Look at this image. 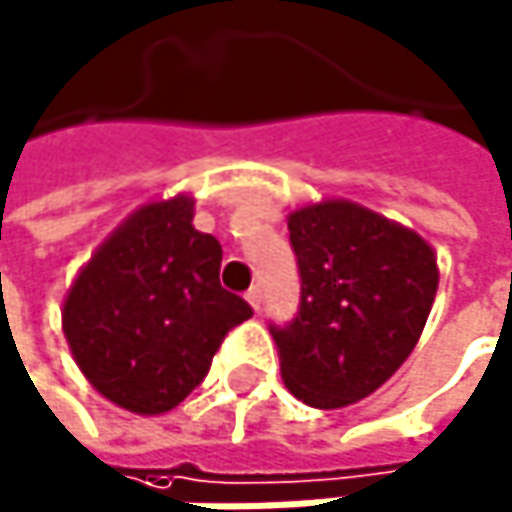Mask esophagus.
Returning a JSON list of instances; mask_svg holds the SVG:
<instances>
[{
    "label": "esophagus",
    "mask_w": 512,
    "mask_h": 512,
    "mask_svg": "<svg viewBox=\"0 0 512 512\" xmlns=\"http://www.w3.org/2000/svg\"><path fill=\"white\" fill-rule=\"evenodd\" d=\"M245 300L254 306V309H261V300H264V294H261V288L254 285V288H248V294H245Z\"/></svg>",
    "instance_id": "obj_1"
}]
</instances>
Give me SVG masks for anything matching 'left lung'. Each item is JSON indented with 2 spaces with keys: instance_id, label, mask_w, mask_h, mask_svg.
I'll list each match as a JSON object with an SVG mask.
<instances>
[{
  "instance_id": "8db88e82",
  "label": "left lung",
  "mask_w": 512,
  "mask_h": 512,
  "mask_svg": "<svg viewBox=\"0 0 512 512\" xmlns=\"http://www.w3.org/2000/svg\"><path fill=\"white\" fill-rule=\"evenodd\" d=\"M300 273L291 321L273 324L294 397L337 410L373 394L419 343L437 294L431 245L346 200L288 218Z\"/></svg>"
}]
</instances>
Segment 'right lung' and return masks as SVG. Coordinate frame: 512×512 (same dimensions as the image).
I'll return each instance as SVG.
<instances>
[{"label": "right lung", "instance_id": "obj_1", "mask_svg": "<svg viewBox=\"0 0 512 512\" xmlns=\"http://www.w3.org/2000/svg\"><path fill=\"white\" fill-rule=\"evenodd\" d=\"M191 221V197L142 206L99 245L63 306L81 373L139 416L178 407L224 337L254 315L218 282L221 242Z\"/></svg>", "mask_w": 512, "mask_h": 512}]
</instances>
